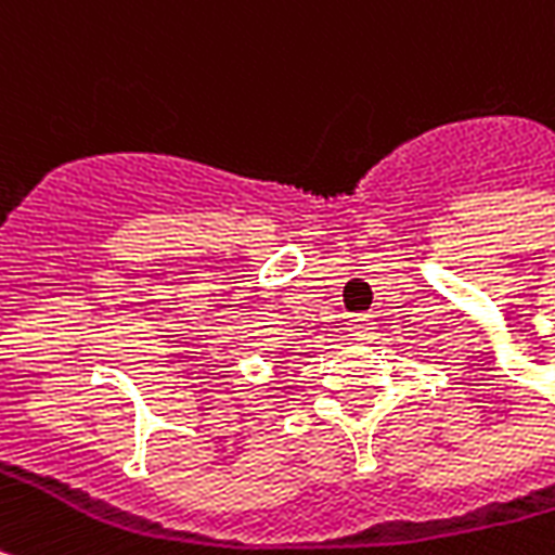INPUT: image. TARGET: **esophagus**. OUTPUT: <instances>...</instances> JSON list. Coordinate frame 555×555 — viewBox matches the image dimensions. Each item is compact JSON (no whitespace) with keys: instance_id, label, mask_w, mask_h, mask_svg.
<instances>
[{"instance_id":"1","label":"esophagus","mask_w":555,"mask_h":555,"mask_svg":"<svg viewBox=\"0 0 555 555\" xmlns=\"http://www.w3.org/2000/svg\"><path fill=\"white\" fill-rule=\"evenodd\" d=\"M347 326H350L352 338L367 340V338H371V332H373V320H371V314H352Z\"/></svg>"}]
</instances>
